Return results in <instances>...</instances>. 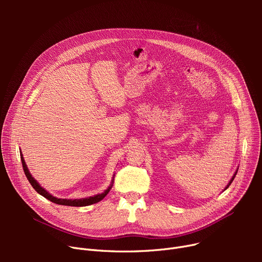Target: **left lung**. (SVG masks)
<instances>
[{"instance_id": "8db88e82", "label": "left lung", "mask_w": 262, "mask_h": 262, "mask_svg": "<svg viewBox=\"0 0 262 262\" xmlns=\"http://www.w3.org/2000/svg\"><path fill=\"white\" fill-rule=\"evenodd\" d=\"M236 174H237V172H236V173H235V175H233V176H232V178H231V180H230V182H229V184H228V185H227V187H226V188H225V189H227V188H228V187H229V185H230V184H231V183H232V181H233V178H235V176H236Z\"/></svg>"}]
</instances>
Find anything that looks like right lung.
I'll list each match as a JSON object with an SVG mask.
<instances>
[{
    "instance_id": "1",
    "label": "right lung",
    "mask_w": 262,
    "mask_h": 262,
    "mask_svg": "<svg viewBox=\"0 0 262 262\" xmlns=\"http://www.w3.org/2000/svg\"><path fill=\"white\" fill-rule=\"evenodd\" d=\"M21 161H22V167H23V170H24V173H25V176L27 177V180H29L30 184L32 185V187L38 192L39 194H41L42 196H45L46 199H48L49 201L55 203V204H58V205H64V206H73V207H84V206H88V205H92V204H95L98 203L100 201H102L107 194L108 192L110 191V189H112V186H110L107 190H105L103 193L101 194H96L94 196H90V198H87V199H80V200H66V199H57L55 198L53 195H51L48 191H46L42 187H41L37 181H35V178H33V176L31 175V173L29 172V169H27L26 164H25V161L22 157V154H21Z\"/></svg>"
}]
</instances>
